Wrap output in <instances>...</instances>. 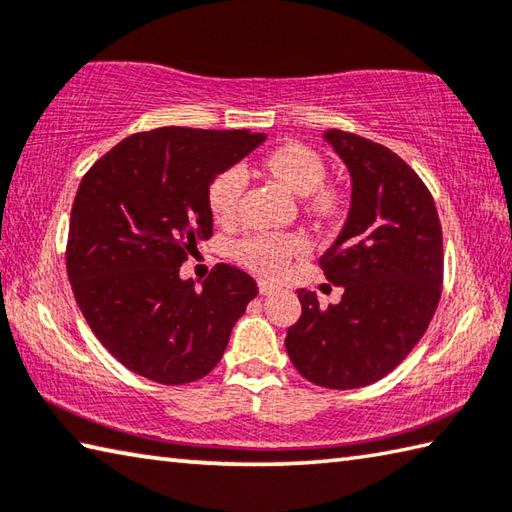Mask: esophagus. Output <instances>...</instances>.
Returning <instances> with one entry per match:
<instances>
[{
  "instance_id": "obj_1",
  "label": "esophagus",
  "mask_w": 512,
  "mask_h": 512,
  "mask_svg": "<svg viewBox=\"0 0 512 512\" xmlns=\"http://www.w3.org/2000/svg\"><path fill=\"white\" fill-rule=\"evenodd\" d=\"M257 284H259V293H262V295H268V293L277 291V286L273 282H268V280H259Z\"/></svg>"
}]
</instances>
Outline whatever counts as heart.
I'll list each match as a JSON object with an SVG mask.
<instances>
[{
    "label": "heart",
    "instance_id": "heart-1",
    "mask_svg": "<svg viewBox=\"0 0 512 512\" xmlns=\"http://www.w3.org/2000/svg\"><path fill=\"white\" fill-rule=\"evenodd\" d=\"M266 170L280 179L288 190L300 197L311 194V208L320 215H331L338 208V194L324 188L327 167L322 156L302 143H288L277 147L264 159ZM248 185L246 170L241 165H230L221 170L208 185V208L219 224H230L237 217L241 197ZM306 244L302 237L277 235V232H259L237 241L235 255L244 266L262 275H280L288 259L302 255Z\"/></svg>",
    "mask_w": 512,
    "mask_h": 512
}]
</instances>
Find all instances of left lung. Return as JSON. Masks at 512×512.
<instances>
[{
	"mask_svg": "<svg viewBox=\"0 0 512 512\" xmlns=\"http://www.w3.org/2000/svg\"><path fill=\"white\" fill-rule=\"evenodd\" d=\"M324 138L353 181L347 224L318 262L345 293L322 309L300 288L286 351L311 383L356 389L387 376L423 338L441 300L443 232L430 190L401 156L342 129Z\"/></svg>",
	"mask_w": 512,
	"mask_h": 512,
	"instance_id": "left-lung-1",
	"label": "left lung"
}]
</instances>
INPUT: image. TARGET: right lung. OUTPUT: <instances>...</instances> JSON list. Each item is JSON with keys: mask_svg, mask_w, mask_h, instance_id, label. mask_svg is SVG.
Segmentation results:
<instances>
[{"mask_svg": "<svg viewBox=\"0 0 512 512\" xmlns=\"http://www.w3.org/2000/svg\"><path fill=\"white\" fill-rule=\"evenodd\" d=\"M264 138L159 127L127 136L82 176L64 253L71 291L102 347L134 374L185 385L224 356L255 280L221 262L197 291L179 268L212 237L210 181Z\"/></svg>", "mask_w": 512, "mask_h": 512, "instance_id": "obj_1", "label": "right lung"}]
</instances>
